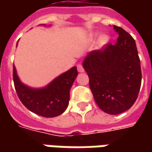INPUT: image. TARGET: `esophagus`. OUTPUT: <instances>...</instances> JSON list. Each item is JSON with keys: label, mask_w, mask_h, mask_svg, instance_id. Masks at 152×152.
<instances>
[{"label": "esophagus", "mask_w": 152, "mask_h": 152, "mask_svg": "<svg viewBox=\"0 0 152 152\" xmlns=\"http://www.w3.org/2000/svg\"><path fill=\"white\" fill-rule=\"evenodd\" d=\"M77 68H78V71H79V73H84L85 72V69H84V67L82 66V64H78Z\"/></svg>", "instance_id": "obj_1"}]
</instances>
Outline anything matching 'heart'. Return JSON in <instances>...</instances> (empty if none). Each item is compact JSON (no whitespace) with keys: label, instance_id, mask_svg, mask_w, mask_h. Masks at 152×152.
<instances>
[{"label":"heart","instance_id":"obj_1","mask_svg":"<svg viewBox=\"0 0 152 152\" xmlns=\"http://www.w3.org/2000/svg\"><path fill=\"white\" fill-rule=\"evenodd\" d=\"M97 36H98L97 33H91V34H89L88 36H87V42L89 44L94 43L96 41V39H97ZM110 40H111V37H110L109 34H102L97 39L96 48L97 50L104 49L110 43Z\"/></svg>","mask_w":152,"mask_h":152}]
</instances>
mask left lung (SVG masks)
<instances>
[{
  "label": "left lung",
  "instance_id": "1",
  "mask_svg": "<svg viewBox=\"0 0 152 152\" xmlns=\"http://www.w3.org/2000/svg\"><path fill=\"white\" fill-rule=\"evenodd\" d=\"M114 45L85 56L83 67L90 78V88L98 107L112 115L129 110L137 99L141 85L140 61L134 39L121 27Z\"/></svg>",
  "mask_w": 152,
  "mask_h": 152
}]
</instances>
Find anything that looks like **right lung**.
Instances as JSON below:
<instances>
[{
    "instance_id": "right-lung-1",
    "label": "right lung",
    "mask_w": 152,
    "mask_h": 152,
    "mask_svg": "<svg viewBox=\"0 0 152 152\" xmlns=\"http://www.w3.org/2000/svg\"><path fill=\"white\" fill-rule=\"evenodd\" d=\"M77 76V67H73L44 87L33 88L21 81L13 65V81L20 101L29 111L45 118L57 117L65 112L69 103L70 89Z\"/></svg>"
}]
</instances>
